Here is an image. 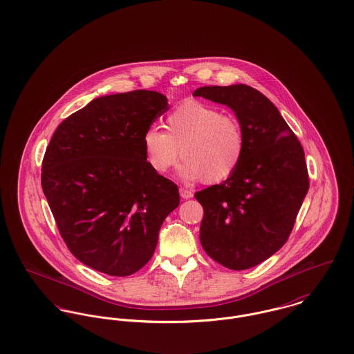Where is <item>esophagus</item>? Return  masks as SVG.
Here are the masks:
<instances>
[{
  "label": "esophagus",
  "instance_id": "obj_1",
  "mask_svg": "<svg viewBox=\"0 0 354 354\" xmlns=\"http://www.w3.org/2000/svg\"><path fill=\"white\" fill-rule=\"evenodd\" d=\"M179 193H180V196H182L183 199H190V198L193 196V193H192L190 190H187V189H180Z\"/></svg>",
  "mask_w": 354,
  "mask_h": 354
}]
</instances>
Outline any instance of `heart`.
I'll use <instances>...</instances> for the list:
<instances>
[{"label": "heart", "instance_id": "b5f03b06", "mask_svg": "<svg viewBox=\"0 0 354 354\" xmlns=\"http://www.w3.org/2000/svg\"><path fill=\"white\" fill-rule=\"evenodd\" d=\"M148 165L165 174L176 162L182 180L218 183L239 168L245 152L243 124L218 107L189 100L174 109L165 118V131L151 126L142 136Z\"/></svg>", "mask_w": 354, "mask_h": 354}]
</instances>
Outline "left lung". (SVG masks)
I'll return each instance as SVG.
<instances>
[{"label": "left lung", "mask_w": 354, "mask_h": 354, "mask_svg": "<svg viewBox=\"0 0 354 354\" xmlns=\"http://www.w3.org/2000/svg\"><path fill=\"white\" fill-rule=\"evenodd\" d=\"M193 95L228 106L244 129L239 168L196 198L203 207L199 240L205 252L231 270H245L270 258L292 232L310 187L304 151L259 91L235 84L201 86Z\"/></svg>", "instance_id": "obj_1"}]
</instances>
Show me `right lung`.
<instances>
[{
	"instance_id": "add662e5",
	"label": "right lung",
	"mask_w": 354,
	"mask_h": 354,
	"mask_svg": "<svg viewBox=\"0 0 354 354\" xmlns=\"http://www.w3.org/2000/svg\"><path fill=\"white\" fill-rule=\"evenodd\" d=\"M167 102L145 89L100 96L65 119L46 149L43 193L68 248L93 270L138 272L179 205L178 186L148 165L142 147Z\"/></svg>"
}]
</instances>
